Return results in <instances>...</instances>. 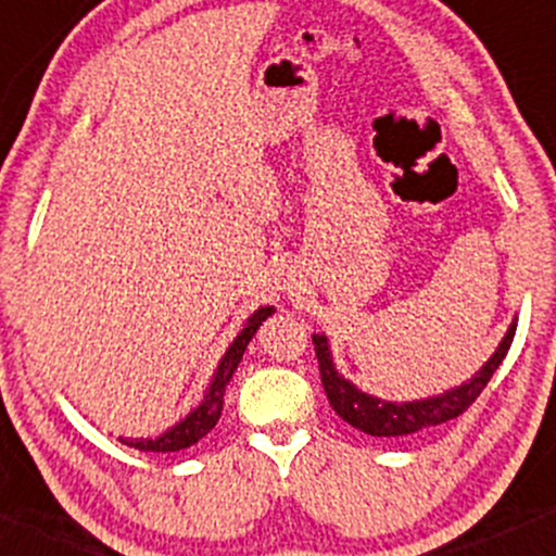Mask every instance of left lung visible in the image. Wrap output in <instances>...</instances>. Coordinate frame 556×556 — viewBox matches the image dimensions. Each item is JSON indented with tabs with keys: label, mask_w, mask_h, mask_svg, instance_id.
Returning a JSON list of instances; mask_svg holds the SVG:
<instances>
[{
	"label": "left lung",
	"mask_w": 556,
	"mask_h": 556,
	"mask_svg": "<svg viewBox=\"0 0 556 556\" xmlns=\"http://www.w3.org/2000/svg\"><path fill=\"white\" fill-rule=\"evenodd\" d=\"M515 327H518L515 321L509 324L507 334L502 337L494 355H491L468 381H463L460 387L446 389L442 394H433V397L410 402L374 397V394L355 387L350 379H344V376L337 371L334 358H331L327 334H314V350L318 358V371H321L324 392H327L329 405L334 407L337 416L348 420L353 429L371 433V437H407V433L426 431L431 429V426L446 424V420L460 416L465 407L483 392V387L489 384V379L494 376L496 368H500L509 344H513Z\"/></svg>",
	"instance_id": "left-lung-1"
}]
</instances>
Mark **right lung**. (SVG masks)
Here are the masks:
<instances>
[{
  "mask_svg": "<svg viewBox=\"0 0 556 556\" xmlns=\"http://www.w3.org/2000/svg\"><path fill=\"white\" fill-rule=\"evenodd\" d=\"M271 314H274V305H261L258 311H253L251 318L245 321V327H242L238 337H235V342L229 344L227 353L222 355L219 366H216V371L212 376V384H208L206 394H203L201 405L193 407V410H190L182 420H177L175 426H169L162 437H156V439H143V437L123 439L119 437V442L127 446H136V450H140V452H180V450H188V446H193L195 442H201V439L214 429L216 420H219V416H222L227 384H229V379H232V374L238 371L248 342L253 340V334H256L261 324H264Z\"/></svg>",
  "mask_w": 556,
  "mask_h": 556,
  "instance_id": "add662e5",
  "label": "right lung"
}]
</instances>
